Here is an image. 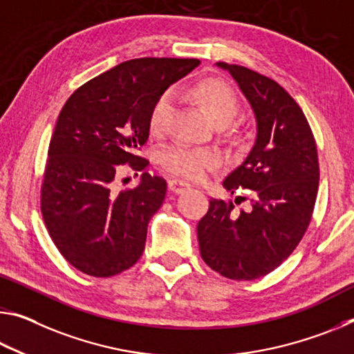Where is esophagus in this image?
Wrapping results in <instances>:
<instances>
[{
    "label": "esophagus",
    "mask_w": 354,
    "mask_h": 354,
    "mask_svg": "<svg viewBox=\"0 0 354 354\" xmlns=\"http://www.w3.org/2000/svg\"><path fill=\"white\" fill-rule=\"evenodd\" d=\"M168 189L171 190L173 194H183L186 192L187 189H190V184L186 183V181H181V179H168Z\"/></svg>",
    "instance_id": "obj_1"
}]
</instances>
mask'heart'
<instances>
[{
  "mask_svg": "<svg viewBox=\"0 0 354 354\" xmlns=\"http://www.w3.org/2000/svg\"><path fill=\"white\" fill-rule=\"evenodd\" d=\"M190 96L218 126L232 120L239 106L238 96L233 88L218 78H205L198 82L190 89ZM173 106H175V94L171 91L164 93L157 99L149 116L151 132L160 133L164 131L170 121ZM157 162L162 168L175 173V175L189 179H201L206 176L207 171L218 165L221 157L216 151L207 148L171 145L160 151L157 156Z\"/></svg>",
  "mask_w": 354,
  "mask_h": 354,
  "instance_id": "obj_1",
  "label": "heart"
}]
</instances>
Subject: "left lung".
I'll return each mask as SVG.
<instances>
[{"mask_svg": "<svg viewBox=\"0 0 354 354\" xmlns=\"http://www.w3.org/2000/svg\"><path fill=\"white\" fill-rule=\"evenodd\" d=\"M238 83L254 110L257 137L243 164L223 179L232 192L249 189L250 209L209 200L197 225L200 254L223 277L254 280L287 260L304 236L318 192V154L301 106L271 78L216 63Z\"/></svg>", "mask_w": 354, "mask_h": 354, "instance_id": "left-lung-1", "label": "left lung"}]
</instances>
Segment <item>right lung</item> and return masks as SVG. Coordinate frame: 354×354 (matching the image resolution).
I'll list each match as a JSON object with an SVG mask.
<instances>
[{
    "label": "right lung",
    "instance_id": "add662e5",
    "mask_svg": "<svg viewBox=\"0 0 354 354\" xmlns=\"http://www.w3.org/2000/svg\"><path fill=\"white\" fill-rule=\"evenodd\" d=\"M198 59L138 58L86 82L56 121L44 171L41 209L56 249L78 271L110 277L136 265L167 183L145 171L136 189H115L120 165L142 171L138 157L149 116L165 89Z\"/></svg>",
    "mask_w": 354,
    "mask_h": 354
}]
</instances>
